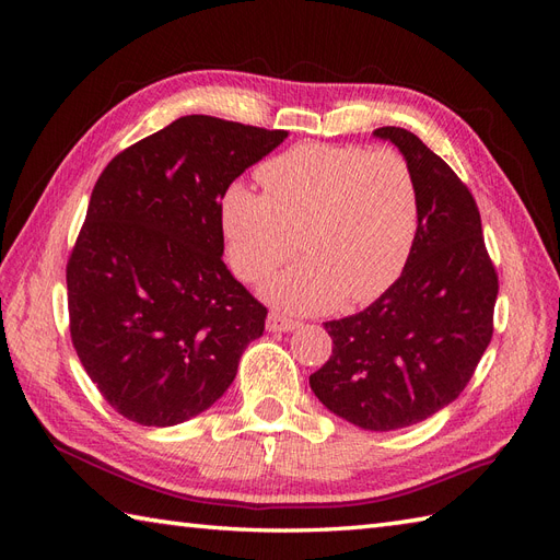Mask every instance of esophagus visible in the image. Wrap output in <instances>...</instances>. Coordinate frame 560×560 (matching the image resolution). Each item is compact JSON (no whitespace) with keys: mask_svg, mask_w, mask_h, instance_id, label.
I'll list each match as a JSON object with an SVG mask.
<instances>
[{"mask_svg":"<svg viewBox=\"0 0 560 560\" xmlns=\"http://www.w3.org/2000/svg\"><path fill=\"white\" fill-rule=\"evenodd\" d=\"M299 327V322L282 315L280 311H270L266 317V329L268 331H292Z\"/></svg>","mask_w":560,"mask_h":560,"instance_id":"obj_1","label":"esophagus"}]
</instances>
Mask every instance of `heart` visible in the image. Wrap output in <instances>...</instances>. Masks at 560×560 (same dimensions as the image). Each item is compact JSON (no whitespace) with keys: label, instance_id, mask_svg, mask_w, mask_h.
Wrapping results in <instances>:
<instances>
[{"label":"heart","instance_id":"1","mask_svg":"<svg viewBox=\"0 0 560 560\" xmlns=\"http://www.w3.org/2000/svg\"><path fill=\"white\" fill-rule=\"evenodd\" d=\"M264 194L235 182L219 200L229 264L259 282L301 247L308 254L264 284L290 313H319L343 296L385 294L409 264L420 231L411 163L389 147L303 142L266 161Z\"/></svg>","mask_w":560,"mask_h":560}]
</instances>
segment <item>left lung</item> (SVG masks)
<instances>
[{
    "label": "left lung",
    "instance_id": "obj_1",
    "mask_svg": "<svg viewBox=\"0 0 560 560\" xmlns=\"http://www.w3.org/2000/svg\"><path fill=\"white\" fill-rule=\"evenodd\" d=\"M420 189V231L399 280L369 308L325 322L329 360L315 397L364 430L428 420L463 393L493 338L498 273L467 184L411 130L385 126Z\"/></svg>",
    "mask_w": 560,
    "mask_h": 560
}]
</instances>
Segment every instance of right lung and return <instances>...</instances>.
Listing matches in <instances>:
<instances>
[{
	"label": "right lung",
	"mask_w": 560,
	"mask_h": 560,
	"mask_svg": "<svg viewBox=\"0 0 560 560\" xmlns=\"http://www.w3.org/2000/svg\"><path fill=\"white\" fill-rule=\"evenodd\" d=\"M287 130L191 114L116 154L67 259L79 360L100 395L147 428L222 397L266 306L231 276L219 200Z\"/></svg>",
	"instance_id": "obj_1"
}]
</instances>
